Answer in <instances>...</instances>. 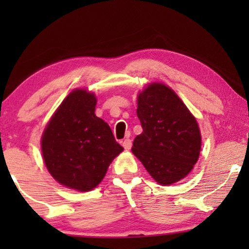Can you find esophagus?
Wrapping results in <instances>:
<instances>
[{
  "mask_svg": "<svg viewBox=\"0 0 249 249\" xmlns=\"http://www.w3.org/2000/svg\"><path fill=\"white\" fill-rule=\"evenodd\" d=\"M122 146H124V149H127V151H129V149H130L131 146H132L131 139H129V138L124 139V142H122Z\"/></svg>",
  "mask_w": 249,
  "mask_h": 249,
  "instance_id": "34e87169",
  "label": "esophagus"
}]
</instances>
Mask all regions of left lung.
Returning a JSON list of instances; mask_svg holds the SVG:
<instances>
[{
	"label": "left lung",
	"instance_id": "left-lung-1",
	"mask_svg": "<svg viewBox=\"0 0 249 249\" xmlns=\"http://www.w3.org/2000/svg\"><path fill=\"white\" fill-rule=\"evenodd\" d=\"M137 117L142 132L131 151L160 185L185 178L198 160L202 137L196 119L178 95L153 83L138 94Z\"/></svg>",
	"mask_w": 249,
	"mask_h": 249
}]
</instances>
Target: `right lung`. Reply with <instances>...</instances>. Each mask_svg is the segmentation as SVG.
<instances>
[{"label": "right lung", "mask_w": 249, "mask_h": 249, "mask_svg": "<svg viewBox=\"0 0 249 249\" xmlns=\"http://www.w3.org/2000/svg\"><path fill=\"white\" fill-rule=\"evenodd\" d=\"M96 97L74 89L64 98L42 136V153L51 176L78 192L94 189L124 151L107 122L95 115Z\"/></svg>", "instance_id": "add662e5"}]
</instances>
